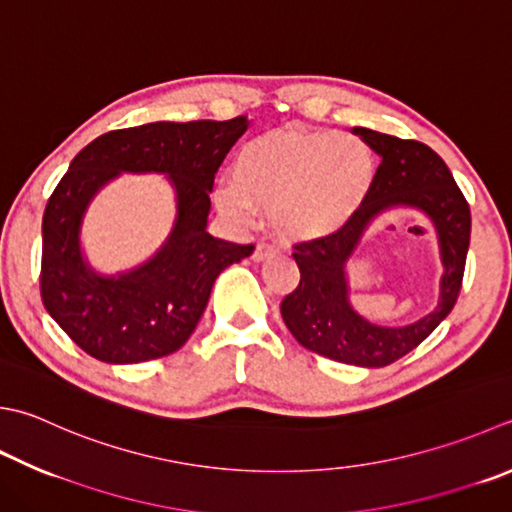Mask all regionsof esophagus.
<instances>
[{
	"label": "esophagus",
	"instance_id": "obj_1",
	"mask_svg": "<svg viewBox=\"0 0 512 512\" xmlns=\"http://www.w3.org/2000/svg\"><path fill=\"white\" fill-rule=\"evenodd\" d=\"M275 255V246L273 244H257L255 246V253H253V259L255 262H264V259H268V257H273Z\"/></svg>",
	"mask_w": 512,
	"mask_h": 512
}]
</instances>
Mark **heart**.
<instances>
[{
    "instance_id": "1",
    "label": "heart",
    "mask_w": 512,
    "mask_h": 512,
    "mask_svg": "<svg viewBox=\"0 0 512 512\" xmlns=\"http://www.w3.org/2000/svg\"><path fill=\"white\" fill-rule=\"evenodd\" d=\"M373 182V155L355 135H264L233 162L235 188H219V213L246 224L253 204L288 239L313 242L342 230Z\"/></svg>"
}]
</instances>
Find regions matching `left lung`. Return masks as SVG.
<instances>
[{
    "label": "left lung",
    "instance_id": "left-lung-1",
    "mask_svg": "<svg viewBox=\"0 0 512 512\" xmlns=\"http://www.w3.org/2000/svg\"><path fill=\"white\" fill-rule=\"evenodd\" d=\"M353 133L382 157V164L364 206L342 230L295 246L293 257L302 277L293 293L284 297L282 317L297 342L313 353L342 364L379 368L417 348L453 310L470 244V208L453 173L433 148L362 126L353 128ZM399 205L419 209L431 219L445 275L433 314L408 327H379L349 304L347 262L374 219Z\"/></svg>",
    "mask_w": 512,
    "mask_h": 512
}]
</instances>
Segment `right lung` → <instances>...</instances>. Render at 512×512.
<instances>
[{"instance_id": "add662e5", "label": "right lung", "mask_w": 512, "mask_h": 512, "mask_svg": "<svg viewBox=\"0 0 512 512\" xmlns=\"http://www.w3.org/2000/svg\"><path fill=\"white\" fill-rule=\"evenodd\" d=\"M248 117L228 122H150L110 130L70 162L42 222V302L90 357L139 364L182 348L204 315L215 279L253 253L206 230L219 164ZM122 172L164 174L176 190V222L153 258L104 276L87 264L81 226L89 202Z\"/></svg>"}]
</instances>
